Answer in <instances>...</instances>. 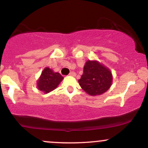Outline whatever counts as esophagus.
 <instances>
[{
	"label": "esophagus",
	"instance_id": "34e87169",
	"mask_svg": "<svg viewBox=\"0 0 148 148\" xmlns=\"http://www.w3.org/2000/svg\"><path fill=\"white\" fill-rule=\"evenodd\" d=\"M69 76H76V73L74 72H71L69 74Z\"/></svg>",
	"mask_w": 148,
	"mask_h": 148
}]
</instances>
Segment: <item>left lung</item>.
<instances>
[{
    "label": "left lung",
    "instance_id": "8db88e82",
    "mask_svg": "<svg viewBox=\"0 0 148 148\" xmlns=\"http://www.w3.org/2000/svg\"><path fill=\"white\" fill-rule=\"evenodd\" d=\"M111 72L97 61L88 60L84 67V73L79 83L84 91L90 95L103 94L111 87Z\"/></svg>",
    "mask_w": 148,
    "mask_h": 148
}]
</instances>
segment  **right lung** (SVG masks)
<instances>
[{
	"label": "right lung",
	"mask_w": 148,
	"mask_h": 148,
	"mask_svg": "<svg viewBox=\"0 0 148 148\" xmlns=\"http://www.w3.org/2000/svg\"><path fill=\"white\" fill-rule=\"evenodd\" d=\"M62 79L63 77L59 73L53 72L49 67H46L37 81V88L45 93L50 92L57 88Z\"/></svg>",
	"instance_id": "right-lung-1"
}]
</instances>
